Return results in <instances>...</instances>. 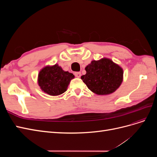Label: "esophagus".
Instances as JSON below:
<instances>
[{
  "mask_svg": "<svg viewBox=\"0 0 157 157\" xmlns=\"http://www.w3.org/2000/svg\"><path fill=\"white\" fill-rule=\"evenodd\" d=\"M75 75L76 77L80 78V77H81V73H80V72H76V73H75Z\"/></svg>",
  "mask_w": 157,
  "mask_h": 157,
  "instance_id": "34e87169",
  "label": "esophagus"
}]
</instances>
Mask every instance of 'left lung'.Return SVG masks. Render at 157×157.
Here are the masks:
<instances>
[{
    "instance_id": "8db88e82",
    "label": "left lung",
    "mask_w": 157,
    "mask_h": 157,
    "mask_svg": "<svg viewBox=\"0 0 157 157\" xmlns=\"http://www.w3.org/2000/svg\"><path fill=\"white\" fill-rule=\"evenodd\" d=\"M85 70L81 79L89 90L97 95H109L120 87L123 81L122 68L109 58L93 60Z\"/></svg>"
}]
</instances>
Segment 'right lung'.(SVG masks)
<instances>
[{
	"mask_svg": "<svg viewBox=\"0 0 157 157\" xmlns=\"http://www.w3.org/2000/svg\"><path fill=\"white\" fill-rule=\"evenodd\" d=\"M73 73L65 71L58 63L46 65L39 71L37 82L42 92L52 96H59L67 91Z\"/></svg>",
	"mask_w": 157,
	"mask_h": 157,
	"instance_id": "right-lung-1",
	"label": "right lung"
}]
</instances>
